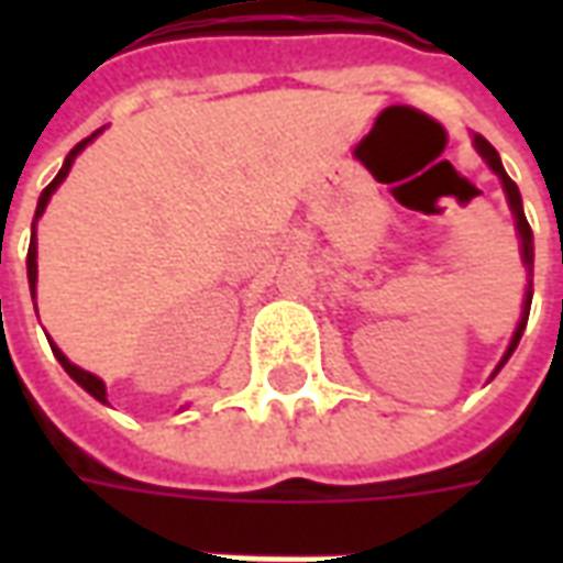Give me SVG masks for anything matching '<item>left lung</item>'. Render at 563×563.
<instances>
[{
	"label": "left lung",
	"mask_w": 563,
	"mask_h": 563,
	"mask_svg": "<svg viewBox=\"0 0 563 563\" xmlns=\"http://www.w3.org/2000/svg\"><path fill=\"white\" fill-rule=\"evenodd\" d=\"M473 144H476V150H479V156H483L488 165H492V172L500 177V184H504V189H507V198H509V208H512V213H516V229H519L521 234V258H525V265H528V274L533 271V234H531V225H528V220H525V210H521V196H519V186L509 180V174L504 172V165H500V156H497V150L488 144V141L483 139V135H476L473 139ZM531 283H528V292H525V310H521V322L519 329H516V334H512V343H509L507 355H504V362H507L509 355H512V350L519 346L521 341V331H525V325H528V313H531ZM500 362V365H504ZM497 365V367H500Z\"/></svg>",
	"instance_id": "1"
}]
</instances>
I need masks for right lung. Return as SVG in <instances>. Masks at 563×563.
<instances>
[{
	"mask_svg": "<svg viewBox=\"0 0 563 563\" xmlns=\"http://www.w3.org/2000/svg\"><path fill=\"white\" fill-rule=\"evenodd\" d=\"M99 132H102V129H99ZM99 132H92L90 139H84V141H80V144H75V147L68 150V156H66V162H63V168H59V174H56L54 180H51V184H47L42 189V198H38V208H35V220H38V217H42V213H44V208H47V201H51V196H54L56 186L66 180V174H68V168H71V162H75V156H78L80 150L87 147V144H90V141L96 139V135H99ZM26 274H30V289H32V295H35V277H38V265H35V222H32V241H30V253H26ZM51 346H54V355H56V358H59V365L66 367L68 377L75 379L78 386H84V389L90 391L96 401H102V404L108 401L102 379L92 377V374H87V371H80L78 365H71L66 355L56 350V343H51Z\"/></svg>",
	"mask_w": 563,
	"mask_h": 563,
	"instance_id": "1",
	"label": "right lung"
}]
</instances>
